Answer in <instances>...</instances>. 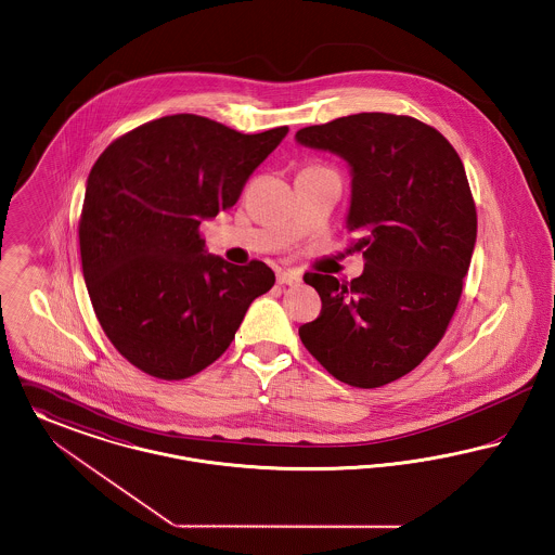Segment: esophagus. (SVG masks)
<instances>
[{
    "label": "esophagus",
    "mask_w": 555,
    "mask_h": 555,
    "mask_svg": "<svg viewBox=\"0 0 555 555\" xmlns=\"http://www.w3.org/2000/svg\"><path fill=\"white\" fill-rule=\"evenodd\" d=\"M300 282H302V278L294 269L278 271V284H282V286H300Z\"/></svg>",
    "instance_id": "obj_1"
}]
</instances>
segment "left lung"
Listing matches in <instances>:
<instances>
[{"instance_id": "1", "label": "left lung", "mask_w": 555, "mask_h": 555, "mask_svg": "<svg viewBox=\"0 0 555 555\" xmlns=\"http://www.w3.org/2000/svg\"><path fill=\"white\" fill-rule=\"evenodd\" d=\"M296 142L347 163L350 250L365 261L350 284L305 275L321 315L300 340L334 378L378 388L422 363L460 302L476 244L464 163L435 127L386 113L305 127Z\"/></svg>"}]
</instances>
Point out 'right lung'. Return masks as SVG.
<instances>
[{"label": "right lung", "instance_id": "obj_1", "mask_svg": "<svg viewBox=\"0 0 555 555\" xmlns=\"http://www.w3.org/2000/svg\"><path fill=\"white\" fill-rule=\"evenodd\" d=\"M288 127L244 135L171 115L129 131L95 160L79 223L83 278L115 349L160 379L203 372L232 345L273 271L208 255L203 221L237 203Z\"/></svg>", "mask_w": 555, "mask_h": 555}]
</instances>
